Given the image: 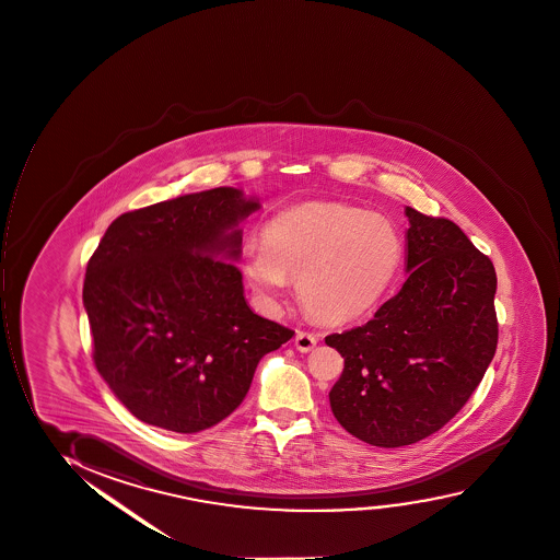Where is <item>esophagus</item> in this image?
<instances>
[{
    "mask_svg": "<svg viewBox=\"0 0 560 560\" xmlns=\"http://www.w3.org/2000/svg\"><path fill=\"white\" fill-rule=\"evenodd\" d=\"M316 335H312V332H304V330H299V332H296L295 348L301 351V353H308V351L314 350V348H316Z\"/></svg>",
    "mask_w": 560,
    "mask_h": 560,
    "instance_id": "esophagus-1",
    "label": "esophagus"
}]
</instances>
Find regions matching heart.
<instances>
[{
	"label": "heart",
	"mask_w": 560,
	"mask_h": 560,
	"mask_svg": "<svg viewBox=\"0 0 560 560\" xmlns=\"http://www.w3.org/2000/svg\"><path fill=\"white\" fill-rule=\"evenodd\" d=\"M402 259V241L389 220L332 202L285 210L264 228V243L241 252V277L265 303H280L296 280L304 311L327 324L371 312Z\"/></svg>",
	"instance_id": "obj_1"
}]
</instances>
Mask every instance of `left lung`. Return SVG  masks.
<instances>
[{
	"instance_id": "8db88e82",
	"label": "left lung",
	"mask_w": 560,
	"mask_h": 560,
	"mask_svg": "<svg viewBox=\"0 0 560 560\" xmlns=\"http://www.w3.org/2000/svg\"><path fill=\"white\" fill-rule=\"evenodd\" d=\"M405 285L369 324L325 338L343 358L330 410L377 447L442 429L478 387L499 340L497 272L458 225L406 207Z\"/></svg>"
}]
</instances>
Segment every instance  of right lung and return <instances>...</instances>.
Instances as JSON below:
<instances>
[{"label": "right lung", "instance_id": "right-lung-1", "mask_svg": "<svg viewBox=\"0 0 560 560\" xmlns=\"http://www.w3.org/2000/svg\"><path fill=\"white\" fill-rule=\"evenodd\" d=\"M243 189H207L126 212L90 257L82 290L94 361L137 419L191 434L248 393L257 363L293 330L257 316L236 269Z\"/></svg>", "mask_w": 560, "mask_h": 560}]
</instances>
